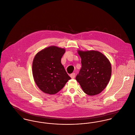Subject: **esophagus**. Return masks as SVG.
Returning a JSON list of instances; mask_svg holds the SVG:
<instances>
[{
	"instance_id": "obj_1",
	"label": "esophagus",
	"mask_w": 135,
	"mask_h": 135,
	"mask_svg": "<svg viewBox=\"0 0 135 135\" xmlns=\"http://www.w3.org/2000/svg\"><path fill=\"white\" fill-rule=\"evenodd\" d=\"M70 77L72 78V79H74V77H75V73H73L70 74Z\"/></svg>"
}]
</instances>
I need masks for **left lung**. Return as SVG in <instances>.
<instances>
[{
  "label": "left lung",
  "mask_w": 135,
  "mask_h": 135,
  "mask_svg": "<svg viewBox=\"0 0 135 135\" xmlns=\"http://www.w3.org/2000/svg\"><path fill=\"white\" fill-rule=\"evenodd\" d=\"M81 57L82 68L75 79L83 91L89 95L101 93L106 88L112 74L108 59L102 53L94 50H78Z\"/></svg>",
  "instance_id": "1"
}]
</instances>
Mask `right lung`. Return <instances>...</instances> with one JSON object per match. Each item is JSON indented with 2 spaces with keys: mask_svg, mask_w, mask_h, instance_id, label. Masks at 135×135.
I'll list each match as a JSON object with an SVG mask.
<instances>
[{
  "mask_svg": "<svg viewBox=\"0 0 135 135\" xmlns=\"http://www.w3.org/2000/svg\"><path fill=\"white\" fill-rule=\"evenodd\" d=\"M65 49L50 46L38 52L32 63L34 81L44 93L50 94L57 93L71 78L61 63Z\"/></svg>",
  "mask_w": 135,
  "mask_h": 135,
  "instance_id": "add662e5",
  "label": "right lung"
}]
</instances>
